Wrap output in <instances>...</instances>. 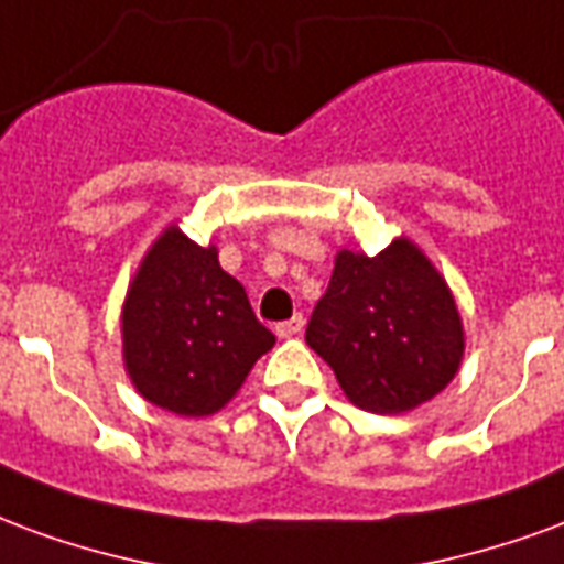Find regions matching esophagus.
Here are the masks:
<instances>
[{
    "label": "esophagus",
    "mask_w": 564,
    "mask_h": 564,
    "mask_svg": "<svg viewBox=\"0 0 564 564\" xmlns=\"http://www.w3.org/2000/svg\"><path fill=\"white\" fill-rule=\"evenodd\" d=\"M303 315H291V318H288V322H279L276 324V336H282V339H291V336H297L300 330H303Z\"/></svg>",
    "instance_id": "34e87169"
}]
</instances>
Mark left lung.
I'll return each mask as SVG.
<instances>
[{
	"label": "left lung",
	"instance_id": "left-lung-1",
	"mask_svg": "<svg viewBox=\"0 0 564 564\" xmlns=\"http://www.w3.org/2000/svg\"><path fill=\"white\" fill-rule=\"evenodd\" d=\"M306 343L372 414L433 400L459 369L463 324L445 279L409 240L369 258L339 252L330 285L306 324Z\"/></svg>",
	"mask_w": 564,
	"mask_h": 564
}]
</instances>
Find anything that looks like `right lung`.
<instances>
[{"instance_id": "obj_1", "label": "right lung", "mask_w": 564, "mask_h": 564, "mask_svg": "<svg viewBox=\"0 0 564 564\" xmlns=\"http://www.w3.org/2000/svg\"><path fill=\"white\" fill-rule=\"evenodd\" d=\"M273 343L213 246L180 228L155 240L122 312L126 367L143 400L183 417L219 412Z\"/></svg>"}]
</instances>
